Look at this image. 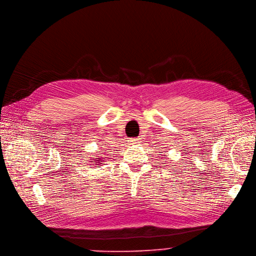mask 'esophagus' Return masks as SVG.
<instances>
[{
    "label": "esophagus",
    "instance_id": "obj_1",
    "mask_svg": "<svg viewBox=\"0 0 256 256\" xmlns=\"http://www.w3.org/2000/svg\"><path fill=\"white\" fill-rule=\"evenodd\" d=\"M128 142L130 144H137V143L140 142V139L139 138H130V139L128 140Z\"/></svg>",
    "mask_w": 256,
    "mask_h": 256
}]
</instances>
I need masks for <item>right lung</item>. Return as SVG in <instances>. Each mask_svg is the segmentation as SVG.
Returning a JSON list of instances; mask_svg holds the SVG:
<instances>
[{"instance_id":"1","label":"right lung","mask_w":256,"mask_h":256,"mask_svg":"<svg viewBox=\"0 0 256 256\" xmlns=\"http://www.w3.org/2000/svg\"><path fill=\"white\" fill-rule=\"evenodd\" d=\"M104 159V157H102V158H94L93 160L94 161H91V162H94V164H96V165H100V164H104L102 163V160ZM99 168V166H98Z\"/></svg>"}]
</instances>
